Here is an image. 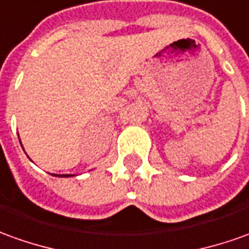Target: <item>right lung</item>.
<instances>
[{"instance_id": "1", "label": "right lung", "mask_w": 249, "mask_h": 249, "mask_svg": "<svg viewBox=\"0 0 249 249\" xmlns=\"http://www.w3.org/2000/svg\"><path fill=\"white\" fill-rule=\"evenodd\" d=\"M54 176H59V175H54ZM62 178H69V176H71V175H61Z\"/></svg>"}]
</instances>
